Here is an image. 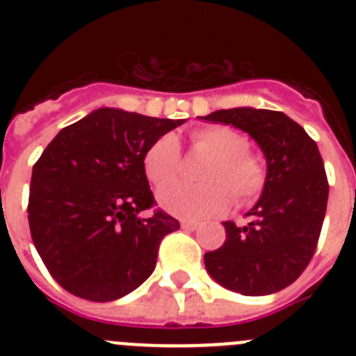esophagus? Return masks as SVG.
I'll return each mask as SVG.
<instances>
[{"instance_id": "obj_1", "label": "esophagus", "mask_w": 356, "mask_h": 356, "mask_svg": "<svg viewBox=\"0 0 356 356\" xmlns=\"http://www.w3.org/2000/svg\"><path fill=\"white\" fill-rule=\"evenodd\" d=\"M181 228L187 229V232H194V229L200 228V225H197V222H193V221H181Z\"/></svg>"}]
</instances>
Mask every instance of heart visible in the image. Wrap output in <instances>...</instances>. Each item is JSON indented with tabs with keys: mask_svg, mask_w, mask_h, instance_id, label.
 <instances>
[{
	"mask_svg": "<svg viewBox=\"0 0 356 356\" xmlns=\"http://www.w3.org/2000/svg\"><path fill=\"white\" fill-rule=\"evenodd\" d=\"M193 147L209 153L210 160L201 171L205 184H171L181 163L180 144L175 135H162L147 147L144 172L160 187L156 200L165 212L187 221H201L229 209L232 196L238 207L254 203L266 187L267 172L262 159L248 149L246 135L221 124L197 128L191 135Z\"/></svg>",
	"mask_w": 356,
	"mask_h": 356,
	"instance_id": "1",
	"label": "heart"
}]
</instances>
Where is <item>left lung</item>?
Returning <instances> with one entry per match:
<instances>
[{
    "mask_svg": "<svg viewBox=\"0 0 356 356\" xmlns=\"http://www.w3.org/2000/svg\"><path fill=\"white\" fill-rule=\"evenodd\" d=\"M205 121L246 131L264 151L267 180L246 226L222 222L226 241L205 253L217 284L244 296H266L300 278L316 253L328 203V180L317 144L284 112L216 110Z\"/></svg>",
    "mask_w": 356,
    "mask_h": 356,
    "instance_id": "8db88e82",
    "label": "left lung"
}]
</instances>
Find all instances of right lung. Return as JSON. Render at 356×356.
<instances>
[{"instance_id":"1","label":"right lung","mask_w":356,"mask_h":356,"mask_svg":"<svg viewBox=\"0 0 356 356\" xmlns=\"http://www.w3.org/2000/svg\"><path fill=\"white\" fill-rule=\"evenodd\" d=\"M185 119L97 108L62 128L31 171L28 222L37 253L67 292L114 301L144 284L162 238L180 228L155 210L147 147Z\"/></svg>"}]
</instances>
